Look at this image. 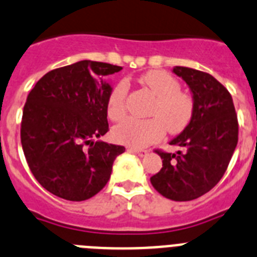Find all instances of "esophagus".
I'll return each mask as SVG.
<instances>
[{
    "mask_svg": "<svg viewBox=\"0 0 257 257\" xmlns=\"http://www.w3.org/2000/svg\"><path fill=\"white\" fill-rule=\"evenodd\" d=\"M131 152H135L136 154H139V156H147L148 154V151H145V149H142V148H130Z\"/></svg>",
    "mask_w": 257,
    "mask_h": 257,
    "instance_id": "esophagus-1",
    "label": "esophagus"
}]
</instances>
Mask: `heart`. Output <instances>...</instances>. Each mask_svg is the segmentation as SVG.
Masks as SVG:
<instances>
[{"mask_svg":"<svg viewBox=\"0 0 257 257\" xmlns=\"http://www.w3.org/2000/svg\"><path fill=\"white\" fill-rule=\"evenodd\" d=\"M143 85L156 96L149 110L152 118H126L113 128L115 142L131 147H147L163 138L166 128L171 134L183 131L189 124L194 112V101L181 91L178 79L165 70H151L140 78ZM128 85L119 81L106 99V114L112 121H119L126 114Z\"/></svg>","mask_w":257,"mask_h":257,"instance_id":"obj_1","label":"heart"}]
</instances>
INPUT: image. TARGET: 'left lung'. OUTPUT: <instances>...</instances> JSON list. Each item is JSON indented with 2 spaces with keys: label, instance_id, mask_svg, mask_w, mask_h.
Masks as SVG:
<instances>
[{
  "label": "left lung",
  "instance_id": "1",
  "mask_svg": "<svg viewBox=\"0 0 257 257\" xmlns=\"http://www.w3.org/2000/svg\"><path fill=\"white\" fill-rule=\"evenodd\" d=\"M194 99L189 124L170 144L183 151L156 149L162 169L151 178L157 192L172 201H192L210 192L224 176L238 143V118L230 92L201 70L175 67Z\"/></svg>",
  "mask_w": 257,
  "mask_h": 257
}]
</instances>
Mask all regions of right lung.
<instances>
[{"mask_svg":"<svg viewBox=\"0 0 257 257\" xmlns=\"http://www.w3.org/2000/svg\"><path fill=\"white\" fill-rule=\"evenodd\" d=\"M122 69L82 60L50 70L35 85L23 109L20 140L36 180L54 196L85 201L108 183L122 145L94 142L109 131L103 81Z\"/></svg>","mask_w":257,"mask_h":257,"instance_id":"obj_1","label":"right lung"}]
</instances>
